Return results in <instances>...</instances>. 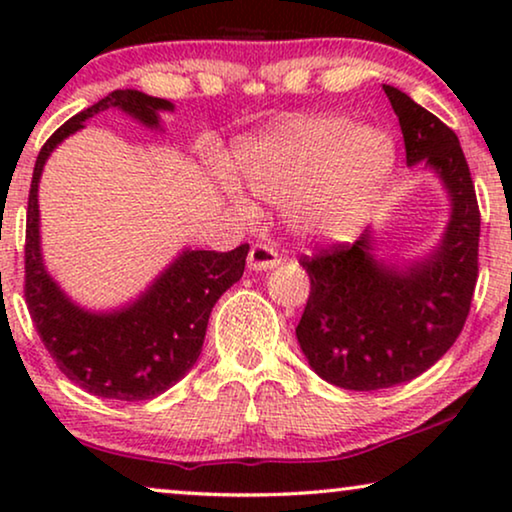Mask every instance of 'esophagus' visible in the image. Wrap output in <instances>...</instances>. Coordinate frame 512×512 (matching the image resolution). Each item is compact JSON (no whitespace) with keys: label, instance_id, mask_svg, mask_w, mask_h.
I'll return each mask as SVG.
<instances>
[{"label":"esophagus","instance_id":"1","mask_svg":"<svg viewBox=\"0 0 512 512\" xmlns=\"http://www.w3.org/2000/svg\"><path fill=\"white\" fill-rule=\"evenodd\" d=\"M282 263V258L268 244H254L247 256V265L251 270H272Z\"/></svg>","mask_w":512,"mask_h":512}]
</instances>
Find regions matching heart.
<instances>
[{
    "mask_svg": "<svg viewBox=\"0 0 512 512\" xmlns=\"http://www.w3.org/2000/svg\"><path fill=\"white\" fill-rule=\"evenodd\" d=\"M394 158V142L380 130L305 116L244 139L235 170L258 198L293 200L291 223L303 235L340 237L380 195ZM221 186L242 214H251L233 179L223 177Z\"/></svg>",
    "mask_w": 512,
    "mask_h": 512,
    "instance_id": "obj_1",
    "label": "heart"
}]
</instances>
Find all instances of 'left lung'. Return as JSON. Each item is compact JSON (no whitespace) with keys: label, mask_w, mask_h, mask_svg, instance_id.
<instances>
[{"label":"left lung","mask_w":512,"mask_h":512,"mask_svg":"<svg viewBox=\"0 0 512 512\" xmlns=\"http://www.w3.org/2000/svg\"><path fill=\"white\" fill-rule=\"evenodd\" d=\"M384 93L408 165L438 174L452 212L438 247L401 268L375 258L370 230L354 244L300 256L310 275L300 349L319 377L354 391L396 387L431 368L459 338L478 282L480 209L459 137L403 90Z\"/></svg>","instance_id":"left-lung-1"}]
</instances>
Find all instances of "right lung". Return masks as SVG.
<instances>
[{"mask_svg":"<svg viewBox=\"0 0 512 512\" xmlns=\"http://www.w3.org/2000/svg\"><path fill=\"white\" fill-rule=\"evenodd\" d=\"M107 109H121L156 130L160 111H172L174 104L139 90H114L69 118L41 146L27 198L25 303L41 342L67 380L93 396L135 403L163 394L195 366L212 307L240 282L249 244L226 254L181 251L135 303L121 310L88 312L72 303L41 258L39 179L55 146Z\"/></svg>","mask_w":512,"mask_h":512,"instance_id":"1","label":"right lung"}]
</instances>
